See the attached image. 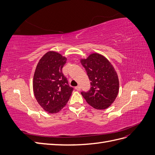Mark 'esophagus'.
I'll use <instances>...</instances> for the list:
<instances>
[{
	"label": "esophagus",
	"instance_id": "obj_1",
	"mask_svg": "<svg viewBox=\"0 0 155 155\" xmlns=\"http://www.w3.org/2000/svg\"><path fill=\"white\" fill-rule=\"evenodd\" d=\"M75 89H76V90L78 91H79L81 90V87H80V86H77V87H75Z\"/></svg>",
	"mask_w": 155,
	"mask_h": 155
}]
</instances>
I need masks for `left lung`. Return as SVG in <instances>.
Instances as JSON below:
<instances>
[{
	"mask_svg": "<svg viewBox=\"0 0 155 155\" xmlns=\"http://www.w3.org/2000/svg\"><path fill=\"white\" fill-rule=\"evenodd\" d=\"M90 79L91 87L81 94L88 104L96 109H105L118 96V77L114 67L106 58L94 53L85 59H81Z\"/></svg>",
	"mask_w": 155,
	"mask_h": 155,
	"instance_id": "left-lung-1",
	"label": "left lung"
}]
</instances>
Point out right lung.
<instances>
[{"mask_svg": "<svg viewBox=\"0 0 155 155\" xmlns=\"http://www.w3.org/2000/svg\"><path fill=\"white\" fill-rule=\"evenodd\" d=\"M67 58L54 51L45 54L37 65L33 81L36 100L48 113H57L66 105L72 94L62 68Z\"/></svg>", "mask_w": 155, "mask_h": 155, "instance_id": "1", "label": "right lung"}]
</instances>
